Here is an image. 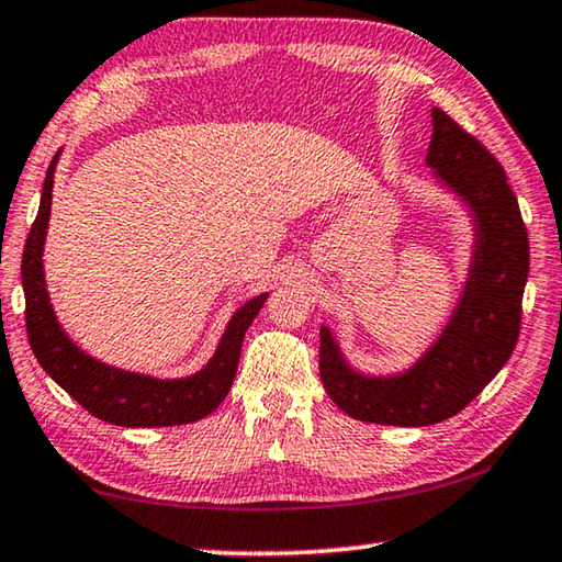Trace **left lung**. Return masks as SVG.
Wrapping results in <instances>:
<instances>
[{"instance_id": "obj_1", "label": "left lung", "mask_w": 562, "mask_h": 562, "mask_svg": "<svg viewBox=\"0 0 562 562\" xmlns=\"http://www.w3.org/2000/svg\"><path fill=\"white\" fill-rule=\"evenodd\" d=\"M426 166L471 217V260L439 335L412 364L361 372L327 325L319 327V376L351 418L386 426H429L459 414L510 359L528 282V233L496 158L441 109H431Z\"/></svg>"}]
</instances>
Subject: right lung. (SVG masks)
<instances>
[{"label":"right lung","mask_w":562,"mask_h":562,"mask_svg":"<svg viewBox=\"0 0 562 562\" xmlns=\"http://www.w3.org/2000/svg\"><path fill=\"white\" fill-rule=\"evenodd\" d=\"M59 158L61 150L46 170L40 213H36L22 255L26 335H30L36 361L66 394L101 422L128 426V429H150V426H178L205 418L231 392L245 331L258 317L270 292L255 294L252 300H247L233 312L213 357L188 376L158 379L128 372V369L91 357L66 335L54 312L49 290H46L44 245L46 231H49L54 173Z\"/></svg>","instance_id":"right-lung-1"}]
</instances>
